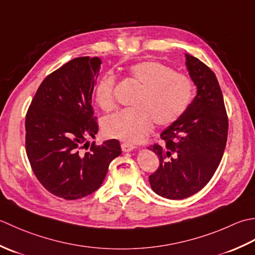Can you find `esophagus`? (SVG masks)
I'll use <instances>...</instances> for the list:
<instances>
[{
    "label": "esophagus",
    "mask_w": 255,
    "mask_h": 255,
    "mask_svg": "<svg viewBox=\"0 0 255 255\" xmlns=\"http://www.w3.org/2000/svg\"><path fill=\"white\" fill-rule=\"evenodd\" d=\"M121 148H122L123 152L128 153V152H131V150H133L135 148V146H133L132 144H128V143H122Z\"/></svg>",
    "instance_id": "obj_1"
}]
</instances>
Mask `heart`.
I'll list each match as a JSON object with an SVG mask.
<instances>
[{"label": "heart", "mask_w": 255, "mask_h": 255, "mask_svg": "<svg viewBox=\"0 0 255 255\" xmlns=\"http://www.w3.org/2000/svg\"><path fill=\"white\" fill-rule=\"evenodd\" d=\"M128 75L141 86L133 101L134 108L112 114L103 123L108 137L136 143L149 133L153 122L163 127L175 122L190 105L194 96L193 82L159 61L134 64ZM114 77L103 76L96 89L98 106L106 111L114 107Z\"/></svg>", "instance_id": "b5f03b06"}]
</instances>
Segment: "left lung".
I'll return each mask as SVG.
<instances>
[{
	"instance_id": "left-lung-1",
	"label": "left lung",
	"mask_w": 255,
	"mask_h": 255,
	"mask_svg": "<svg viewBox=\"0 0 255 255\" xmlns=\"http://www.w3.org/2000/svg\"><path fill=\"white\" fill-rule=\"evenodd\" d=\"M185 57L197 95L181 117L160 133L165 144L150 146L159 157L158 169L149 176L150 187L174 200L193 196L209 183L225 152L229 126L216 75L196 57Z\"/></svg>"
}]
</instances>
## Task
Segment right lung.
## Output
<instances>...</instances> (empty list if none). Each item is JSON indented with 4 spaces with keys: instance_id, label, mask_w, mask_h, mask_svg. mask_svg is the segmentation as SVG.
I'll use <instances>...</instances> for the list:
<instances>
[{
    "instance_id": "add662e5",
    "label": "right lung",
    "mask_w": 255,
    "mask_h": 255,
    "mask_svg": "<svg viewBox=\"0 0 255 255\" xmlns=\"http://www.w3.org/2000/svg\"><path fill=\"white\" fill-rule=\"evenodd\" d=\"M101 64L99 57H79L51 72L26 114V153L34 174L49 193L67 200L100 188L121 154L118 139L87 141L98 133L91 100Z\"/></svg>"
}]
</instances>
